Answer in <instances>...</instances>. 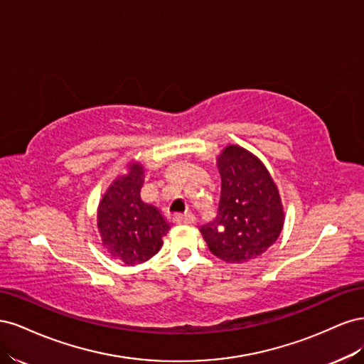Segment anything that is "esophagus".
Listing matches in <instances>:
<instances>
[{
    "mask_svg": "<svg viewBox=\"0 0 364 364\" xmlns=\"http://www.w3.org/2000/svg\"><path fill=\"white\" fill-rule=\"evenodd\" d=\"M173 222L176 225H193L196 222V217L191 213H186V214H179V215H174Z\"/></svg>",
    "mask_w": 364,
    "mask_h": 364,
    "instance_id": "1",
    "label": "esophagus"
}]
</instances>
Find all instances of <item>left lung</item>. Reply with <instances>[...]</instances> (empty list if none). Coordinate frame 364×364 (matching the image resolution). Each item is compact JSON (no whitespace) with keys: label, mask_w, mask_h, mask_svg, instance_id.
I'll return each instance as SVG.
<instances>
[{"label":"left lung","mask_w":364,"mask_h":364,"mask_svg":"<svg viewBox=\"0 0 364 364\" xmlns=\"http://www.w3.org/2000/svg\"><path fill=\"white\" fill-rule=\"evenodd\" d=\"M222 178L218 213L200 228L214 255L241 264L258 258L278 240L284 226L279 191L264 164L240 146L217 158Z\"/></svg>","instance_id":"obj_1"}]
</instances>
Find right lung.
Instances as JSON below:
<instances>
[{"label": "right lung", "instance_id": "1", "mask_svg": "<svg viewBox=\"0 0 364 364\" xmlns=\"http://www.w3.org/2000/svg\"><path fill=\"white\" fill-rule=\"evenodd\" d=\"M142 182L144 168L141 164L132 162L127 173L118 176L109 186L97 213L103 246L127 266L156 255L162 237L170 229L158 208L141 200Z\"/></svg>", "mask_w": 364, "mask_h": 364}]
</instances>
